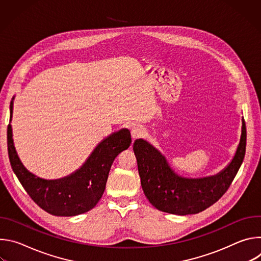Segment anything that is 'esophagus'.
Listing matches in <instances>:
<instances>
[{"label":"esophagus","instance_id":"34e87169","mask_svg":"<svg viewBox=\"0 0 261 261\" xmlns=\"http://www.w3.org/2000/svg\"><path fill=\"white\" fill-rule=\"evenodd\" d=\"M144 133H145L144 129L142 127H140V126H134L131 129V136H132L133 139L142 137L144 135Z\"/></svg>","mask_w":261,"mask_h":261}]
</instances>
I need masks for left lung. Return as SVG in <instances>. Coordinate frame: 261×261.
I'll list each match as a JSON object with an SVG mask.
<instances>
[{"mask_svg": "<svg viewBox=\"0 0 261 261\" xmlns=\"http://www.w3.org/2000/svg\"><path fill=\"white\" fill-rule=\"evenodd\" d=\"M246 139L243 118L240 143L230 163L217 174L196 178L177 174L156 147L144 139H136L133 151L146 198L157 210L168 214L185 216L204 211L229 188L243 163Z\"/></svg>", "mask_w": 261, "mask_h": 261, "instance_id": "1", "label": "left lung"}]
</instances>
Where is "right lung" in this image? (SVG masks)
<instances>
[{"label": "right lung", "mask_w": 261, "mask_h": 261, "mask_svg": "<svg viewBox=\"0 0 261 261\" xmlns=\"http://www.w3.org/2000/svg\"><path fill=\"white\" fill-rule=\"evenodd\" d=\"M10 103V122L13 114ZM12 127L7 129L8 155L11 167L31 198L45 212L61 217L87 213L100 200L111 165L116 157L131 144V134L126 128L110 134L94 148L81 168L58 179H44L30 172L21 163L13 142Z\"/></svg>", "instance_id": "add662e5"}]
</instances>
